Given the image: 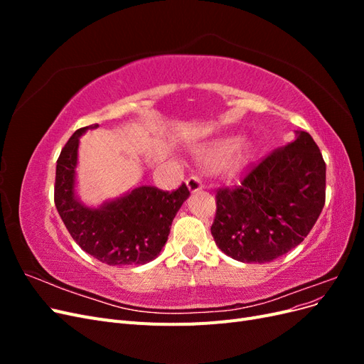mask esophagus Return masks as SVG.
<instances>
[{
	"instance_id": "34e87169",
	"label": "esophagus",
	"mask_w": 364,
	"mask_h": 364,
	"mask_svg": "<svg viewBox=\"0 0 364 364\" xmlns=\"http://www.w3.org/2000/svg\"><path fill=\"white\" fill-rule=\"evenodd\" d=\"M186 186H188L190 193H197L203 190V183L199 178H197V176H191V178L186 179Z\"/></svg>"
}]
</instances>
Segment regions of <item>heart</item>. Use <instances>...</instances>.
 <instances>
[{
	"label": "heart",
	"mask_w": 364,
	"mask_h": 364,
	"mask_svg": "<svg viewBox=\"0 0 364 364\" xmlns=\"http://www.w3.org/2000/svg\"><path fill=\"white\" fill-rule=\"evenodd\" d=\"M205 167L218 170L228 178H238L247 168L252 161L253 151L246 142H240L238 136H218L202 142L197 147Z\"/></svg>",
	"instance_id": "heart-1"
}]
</instances>
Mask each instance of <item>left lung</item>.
<instances>
[{"instance_id": "left-lung-1", "label": "left lung", "mask_w": 364, "mask_h": 364, "mask_svg": "<svg viewBox=\"0 0 364 364\" xmlns=\"http://www.w3.org/2000/svg\"><path fill=\"white\" fill-rule=\"evenodd\" d=\"M274 150L240 186L217 193L215 245L241 262H270L301 245L325 205L326 165L311 135Z\"/></svg>"}]
</instances>
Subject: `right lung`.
<instances>
[{
  "label": "right lung",
  "mask_w": 364,
  "mask_h": 364,
  "mask_svg": "<svg viewBox=\"0 0 364 364\" xmlns=\"http://www.w3.org/2000/svg\"><path fill=\"white\" fill-rule=\"evenodd\" d=\"M91 124L74 132L56 165L54 203L68 232L86 253L109 266H136L155 259L168 240L173 218L190 197L182 183L173 193L141 185L100 206H87L75 193L80 136Z\"/></svg>",
  "instance_id": "right-lung-1"
}]
</instances>
